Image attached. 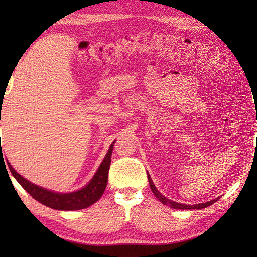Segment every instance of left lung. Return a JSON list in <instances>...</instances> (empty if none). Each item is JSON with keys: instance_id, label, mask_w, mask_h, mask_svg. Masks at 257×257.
<instances>
[{"instance_id": "obj_1", "label": "left lung", "mask_w": 257, "mask_h": 257, "mask_svg": "<svg viewBox=\"0 0 257 257\" xmlns=\"http://www.w3.org/2000/svg\"><path fill=\"white\" fill-rule=\"evenodd\" d=\"M147 178H149L150 187H151L152 191H153V193H154L155 197L159 198V201L162 203V204H164V205L170 206L171 208H176V210H196V208H197V210H202V208H205V207L210 206V205H212V204H214L215 202L219 201V197H217V198L212 199V201H208L206 203L194 204V205H189V204H188V205H187V204H180V203H178V202H173V201H171V199H169L168 197L163 196V195L161 194L158 189H156V187L153 184V181H152L150 175H147Z\"/></svg>"}]
</instances>
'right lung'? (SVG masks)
Here are the masks:
<instances>
[{
  "instance_id": "add662e5",
  "label": "right lung",
  "mask_w": 257,
  "mask_h": 257,
  "mask_svg": "<svg viewBox=\"0 0 257 257\" xmlns=\"http://www.w3.org/2000/svg\"><path fill=\"white\" fill-rule=\"evenodd\" d=\"M114 142L110 145V149H108L105 158L103 159L96 173L89 180L88 184L76 191H71V193H58V191L50 190L43 188L41 186L35 185L23 176H20L8 161L7 162L12 176L15 177V179L19 182L21 187L28 194H30V196L36 199L37 202L43 204V205L59 211L82 210V208H86L93 205L94 203H96L101 198L104 190L106 188L108 169H110L111 155Z\"/></svg>"
}]
</instances>
